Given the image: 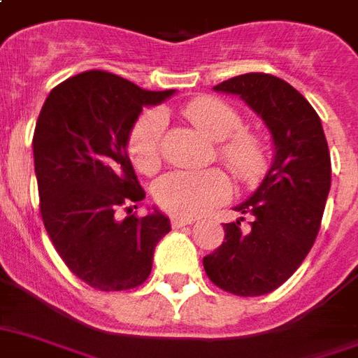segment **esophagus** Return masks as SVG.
I'll return each mask as SVG.
<instances>
[{
	"label": "esophagus",
	"instance_id": "obj_1",
	"mask_svg": "<svg viewBox=\"0 0 358 358\" xmlns=\"http://www.w3.org/2000/svg\"><path fill=\"white\" fill-rule=\"evenodd\" d=\"M192 222H194L192 219H185V217H173V219H171V227L182 228V227H187V224H192Z\"/></svg>",
	"mask_w": 358,
	"mask_h": 358
}]
</instances>
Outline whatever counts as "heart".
Listing matches in <instances>:
<instances>
[{
  "label": "heart",
  "mask_w": 358,
  "mask_h": 358,
  "mask_svg": "<svg viewBox=\"0 0 358 358\" xmlns=\"http://www.w3.org/2000/svg\"><path fill=\"white\" fill-rule=\"evenodd\" d=\"M190 124L213 141H220L219 160L238 181L252 185L266 171V149L255 131L241 130V115L227 101L201 96L182 107ZM166 118L160 111H147L138 118L128 136V155L134 168L155 176L164 158ZM230 182L220 169L173 171L155 185V198L166 213L192 219L228 200Z\"/></svg>",
  "instance_id": "b5f03b06"
}]
</instances>
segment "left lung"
I'll return each mask as SVG.
<instances>
[{"label":"left lung","mask_w":358,"mask_h":358,"mask_svg":"<svg viewBox=\"0 0 358 358\" xmlns=\"http://www.w3.org/2000/svg\"><path fill=\"white\" fill-rule=\"evenodd\" d=\"M215 90L238 94L271 131L275 157L257 192L238 206L249 227L222 224L224 241L203 257V270L236 296H262L291 278L315 243L330 190V152L310 101L279 77L245 73Z\"/></svg>","instance_id":"obj_1"}]
</instances>
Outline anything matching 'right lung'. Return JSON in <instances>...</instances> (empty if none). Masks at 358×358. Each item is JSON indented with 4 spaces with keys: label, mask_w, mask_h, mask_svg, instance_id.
<instances>
[{
    "label": "right lung",
    "mask_w": 358,
    "mask_h": 358,
    "mask_svg": "<svg viewBox=\"0 0 358 358\" xmlns=\"http://www.w3.org/2000/svg\"><path fill=\"white\" fill-rule=\"evenodd\" d=\"M171 94L90 69L52 88L37 118L31 145L43 224L67 268L98 291L145 283L155 247L169 232L160 211H134L145 190L126 145L143 106Z\"/></svg>",
    "instance_id": "1"
}]
</instances>
